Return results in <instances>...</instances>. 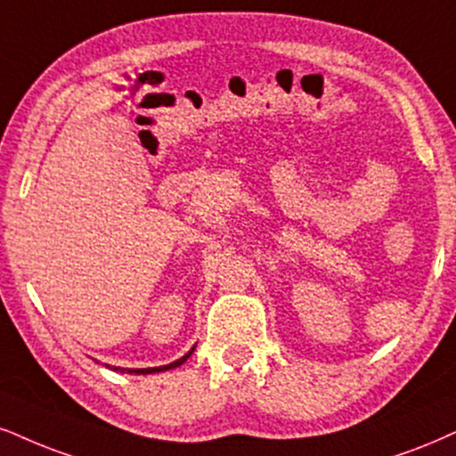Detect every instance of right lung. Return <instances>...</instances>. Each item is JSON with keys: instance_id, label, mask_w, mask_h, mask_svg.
Here are the masks:
<instances>
[{"instance_id": "add662e5", "label": "right lung", "mask_w": 456, "mask_h": 456, "mask_svg": "<svg viewBox=\"0 0 456 456\" xmlns=\"http://www.w3.org/2000/svg\"><path fill=\"white\" fill-rule=\"evenodd\" d=\"M194 353V346L190 348L188 353H185L183 357H179L177 362H173V363H168V365H159V368H114V370H120V372H126V374H156V372H165V370H173V368H177V365H182L185 359H188L190 355H192ZM110 368V365H108Z\"/></svg>"}]
</instances>
